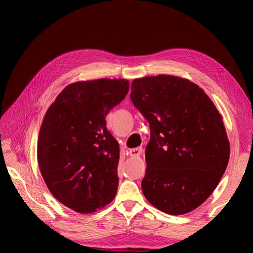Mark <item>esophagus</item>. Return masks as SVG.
<instances>
[{
    "mask_svg": "<svg viewBox=\"0 0 253 253\" xmlns=\"http://www.w3.org/2000/svg\"><path fill=\"white\" fill-rule=\"evenodd\" d=\"M142 152H143V148L142 147H136V148H132L129 151V156L131 157H139L142 155Z\"/></svg>",
    "mask_w": 253,
    "mask_h": 253,
    "instance_id": "esophagus-1",
    "label": "esophagus"
}]
</instances>
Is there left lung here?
<instances>
[{"label": "left lung", "instance_id": "obj_1", "mask_svg": "<svg viewBox=\"0 0 253 253\" xmlns=\"http://www.w3.org/2000/svg\"><path fill=\"white\" fill-rule=\"evenodd\" d=\"M130 99L151 128L145 198L172 215L193 211L213 193L228 166L222 115L202 88L176 76L134 79Z\"/></svg>", "mask_w": 253, "mask_h": 253}]
</instances>
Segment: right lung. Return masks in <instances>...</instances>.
<instances>
[{
  "instance_id": "right-lung-1",
  "label": "right lung",
  "mask_w": 253,
  "mask_h": 253,
  "mask_svg": "<svg viewBox=\"0 0 253 253\" xmlns=\"http://www.w3.org/2000/svg\"><path fill=\"white\" fill-rule=\"evenodd\" d=\"M128 90L126 79L77 81L44 115L38 138L40 172L54 198L76 212H96L117 193L119 145L105 118Z\"/></svg>"
}]
</instances>
